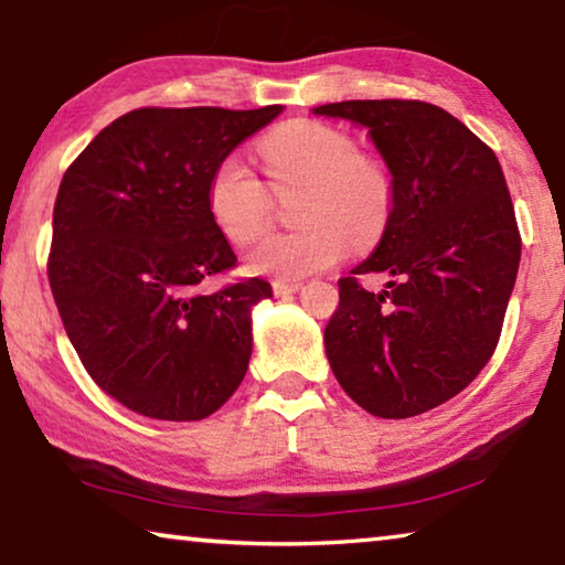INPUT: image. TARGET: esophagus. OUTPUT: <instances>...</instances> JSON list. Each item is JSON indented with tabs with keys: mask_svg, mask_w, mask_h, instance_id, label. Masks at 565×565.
Here are the masks:
<instances>
[{
	"mask_svg": "<svg viewBox=\"0 0 565 565\" xmlns=\"http://www.w3.org/2000/svg\"><path fill=\"white\" fill-rule=\"evenodd\" d=\"M301 289V281H289V279H279L274 281V294L276 297H286V294H294Z\"/></svg>",
	"mask_w": 565,
	"mask_h": 565,
	"instance_id": "esophagus-1",
	"label": "esophagus"
}]
</instances>
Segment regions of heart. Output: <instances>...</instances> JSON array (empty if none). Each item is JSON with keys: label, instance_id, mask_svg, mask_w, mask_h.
Listing matches in <instances>:
<instances>
[{"label": "heart", "instance_id": "obj_1", "mask_svg": "<svg viewBox=\"0 0 565 565\" xmlns=\"http://www.w3.org/2000/svg\"><path fill=\"white\" fill-rule=\"evenodd\" d=\"M268 184L243 158L227 156L206 181V210L233 245H248L266 233L274 192L305 186L294 206L301 227L268 235L248 256L253 274L297 279L335 266L355 248L381 241L392 217L394 184L384 166L361 156L359 142L338 127L289 120L258 142Z\"/></svg>", "mask_w": 565, "mask_h": 565}]
</instances>
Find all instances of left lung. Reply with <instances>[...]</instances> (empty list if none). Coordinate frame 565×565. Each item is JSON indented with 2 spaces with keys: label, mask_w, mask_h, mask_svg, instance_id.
Instances as JSON below:
<instances>
[{
  "label": "left lung",
  "mask_w": 565,
  "mask_h": 565,
  "mask_svg": "<svg viewBox=\"0 0 565 565\" xmlns=\"http://www.w3.org/2000/svg\"><path fill=\"white\" fill-rule=\"evenodd\" d=\"M369 127L392 171L381 243L338 281L324 328L330 369L355 404L384 419L440 407L497 351L522 237L494 150L419 99H351L315 109ZM363 273L393 281L373 295Z\"/></svg>",
  "instance_id": "1"
}]
</instances>
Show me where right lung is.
<instances>
[{
    "label": "right lung",
    "instance_id": "obj_1",
    "mask_svg": "<svg viewBox=\"0 0 565 565\" xmlns=\"http://www.w3.org/2000/svg\"><path fill=\"white\" fill-rule=\"evenodd\" d=\"M279 113L140 107L63 173L47 253L55 307L94 384L142 417H210L248 371L250 307L271 284L202 289L237 266L206 210V181Z\"/></svg>",
    "mask_w": 565,
    "mask_h": 565
}]
</instances>
